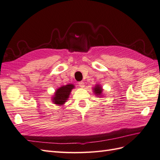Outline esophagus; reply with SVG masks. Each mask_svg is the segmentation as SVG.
<instances>
[{"instance_id": "34e87169", "label": "esophagus", "mask_w": 160, "mask_h": 160, "mask_svg": "<svg viewBox=\"0 0 160 160\" xmlns=\"http://www.w3.org/2000/svg\"><path fill=\"white\" fill-rule=\"evenodd\" d=\"M78 84L80 86V87H81V88H84V82H82V81L79 82Z\"/></svg>"}]
</instances>
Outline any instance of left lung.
<instances>
[{"label": "left lung", "mask_w": 160, "mask_h": 160, "mask_svg": "<svg viewBox=\"0 0 160 160\" xmlns=\"http://www.w3.org/2000/svg\"><path fill=\"white\" fill-rule=\"evenodd\" d=\"M95 89V93L96 94V95H100V94L102 92V89L101 88L99 87V86H96V87L94 88Z\"/></svg>", "instance_id": "left-lung-1"}]
</instances>
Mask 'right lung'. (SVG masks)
Instances as JSON below:
<instances>
[{
  "instance_id": "right-lung-1",
  "label": "right lung",
  "mask_w": 160,
  "mask_h": 160,
  "mask_svg": "<svg viewBox=\"0 0 160 160\" xmlns=\"http://www.w3.org/2000/svg\"><path fill=\"white\" fill-rule=\"evenodd\" d=\"M73 87H74L73 85L68 84L57 89L55 97L53 98V102L57 105H63L67 101L72 89Z\"/></svg>"
}]
</instances>
